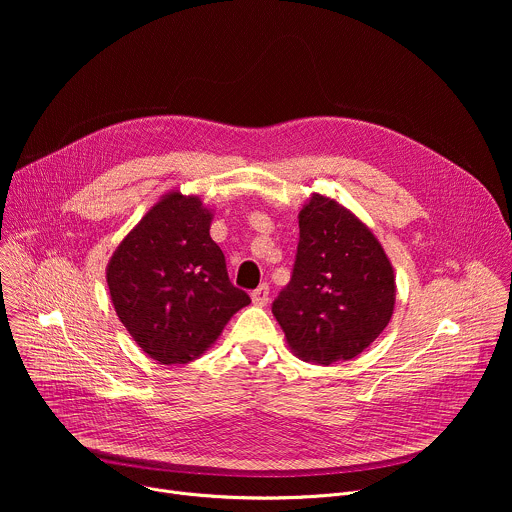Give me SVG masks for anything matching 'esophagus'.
<instances>
[{"instance_id": "obj_1", "label": "esophagus", "mask_w": 512, "mask_h": 512, "mask_svg": "<svg viewBox=\"0 0 512 512\" xmlns=\"http://www.w3.org/2000/svg\"><path fill=\"white\" fill-rule=\"evenodd\" d=\"M251 300H253L255 306H265L269 302V285L267 283L259 285L251 294Z\"/></svg>"}]
</instances>
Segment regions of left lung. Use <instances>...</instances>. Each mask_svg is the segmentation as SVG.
<instances>
[{"label":"left lung","instance_id":"8db88e82","mask_svg":"<svg viewBox=\"0 0 512 512\" xmlns=\"http://www.w3.org/2000/svg\"><path fill=\"white\" fill-rule=\"evenodd\" d=\"M294 273L273 302L289 350L314 364L350 360L387 328L393 265L373 231L326 194L302 206Z\"/></svg>","mask_w":512,"mask_h":512}]
</instances>
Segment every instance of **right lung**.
Wrapping results in <instances>:
<instances>
[{
    "mask_svg": "<svg viewBox=\"0 0 512 512\" xmlns=\"http://www.w3.org/2000/svg\"><path fill=\"white\" fill-rule=\"evenodd\" d=\"M212 210L194 194L166 192L107 263L113 308L137 346L160 364L204 354L233 314L249 306L210 239Z\"/></svg>",
    "mask_w": 512,
    "mask_h": 512,
    "instance_id": "add662e5",
    "label": "right lung"
}]
</instances>
